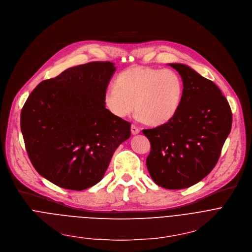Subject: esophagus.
<instances>
[{
	"label": "esophagus",
	"instance_id": "34e87169",
	"mask_svg": "<svg viewBox=\"0 0 252 252\" xmlns=\"http://www.w3.org/2000/svg\"><path fill=\"white\" fill-rule=\"evenodd\" d=\"M131 133H132L133 135L139 134V133H140V129L137 128L135 125H132V126H131Z\"/></svg>",
	"mask_w": 252,
	"mask_h": 252
}]
</instances>
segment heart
I'll return each instance as SVG.
<instances>
[{"instance_id": "obj_1", "label": "heart", "mask_w": 252, "mask_h": 252, "mask_svg": "<svg viewBox=\"0 0 252 252\" xmlns=\"http://www.w3.org/2000/svg\"><path fill=\"white\" fill-rule=\"evenodd\" d=\"M183 93V81L174 71L134 66L117 76L115 86L105 92L104 103L117 118L128 117L135 107L138 120L159 126L176 115Z\"/></svg>"}]
</instances>
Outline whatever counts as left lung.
Segmentation results:
<instances>
[{"label":"left lung","instance_id":"obj_1","mask_svg":"<svg viewBox=\"0 0 252 252\" xmlns=\"http://www.w3.org/2000/svg\"><path fill=\"white\" fill-rule=\"evenodd\" d=\"M169 65L182 78L183 99L171 121L143 130L151 145L146 165L157 185L182 189L214 168L231 130L232 113L212 81L184 64Z\"/></svg>","mask_w":252,"mask_h":252}]
</instances>
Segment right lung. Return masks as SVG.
Segmentation results:
<instances>
[{"label":"right lung","mask_w":252,"mask_h":252,"mask_svg":"<svg viewBox=\"0 0 252 252\" xmlns=\"http://www.w3.org/2000/svg\"><path fill=\"white\" fill-rule=\"evenodd\" d=\"M116 68L90 62L45 80L28 97L21 130L34 168L69 190H84L104 176L131 124L112 115L104 95Z\"/></svg>","instance_id":"obj_1"}]
</instances>
